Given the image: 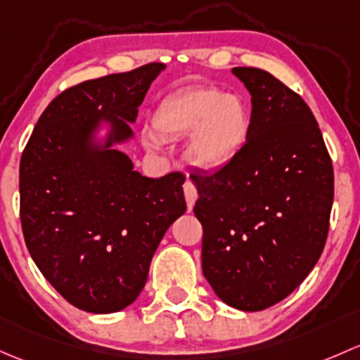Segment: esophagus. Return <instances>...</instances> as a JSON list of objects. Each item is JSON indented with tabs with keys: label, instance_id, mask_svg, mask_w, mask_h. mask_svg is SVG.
Returning <instances> with one entry per match:
<instances>
[{
	"label": "esophagus",
	"instance_id": "obj_1",
	"mask_svg": "<svg viewBox=\"0 0 360 360\" xmlns=\"http://www.w3.org/2000/svg\"><path fill=\"white\" fill-rule=\"evenodd\" d=\"M184 194H185V201H187L188 211H192V207L195 205V199H198V188H195V185L192 184L191 180H187L184 184Z\"/></svg>",
	"mask_w": 360,
	"mask_h": 360
}]
</instances>
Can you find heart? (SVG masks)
I'll use <instances>...</instances> for the list:
<instances>
[{"label":"heart","instance_id":"heart-1","mask_svg":"<svg viewBox=\"0 0 360 360\" xmlns=\"http://www.w3.org/2000/svg\"><path fill=\"white\" fill-rule=\"evenodd\" d=\"M161 139H184L188 161L202 172H220L239 158L251 133V109L243 97L221 94L213 86H188L159 102L153 116ZM150 149H159L155 135H146Z\"/></svg>","mask_w":360,"mask_h":360}]
</instances>
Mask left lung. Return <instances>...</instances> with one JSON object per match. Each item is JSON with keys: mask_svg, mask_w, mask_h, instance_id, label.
<instances>
[{"mask_svg": "<svg viewBox=\"0 0 360 360\" xmlns=\"http://www.w3.org/2000/svg\"><path fill=\"white\" fill-rule=\"evenodd\" d=\"M232 74L251 95L239 158L191 175L202 225V274L229 307L258 312L290 296L316 266L329 231L335 176L310 107L255 68Z\"/></svg>", "mask_w": 360, "mask_h": 360, "instance_id": "obj_1", "label": "left lung"}]
</instances>
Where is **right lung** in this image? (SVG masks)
<instances>
[{"instance_id":"obj_1","label":"right lung","mask_w":360,"mask_h":360,"mask_svg":"<svg viewBox=\"0 0 360 360\" xmlns=\"http://www.w3.org/2000/svg\"><path fill=\"white\" fill-rule=\"evenodd\" d=\"M165 64L84 81L44 109L20 159V220L38 269L69 303L120 312L142 292L169 225L187 210L181 173L149 179L117 146Z\"/></svg>"}]
</instances>
